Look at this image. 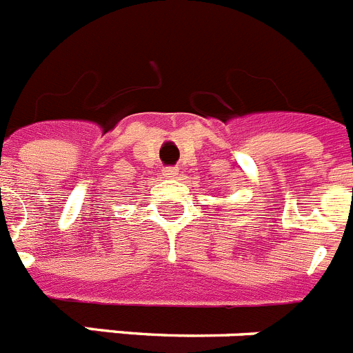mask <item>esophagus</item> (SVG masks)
<instances>
[{"instance_id":"esophagus-1","label":"esophagus","mask_w":353,"mask_h":353,"mask_svg":"<svg viewBox=\"0 0 353 353\" xmlns=\"http://www.w3.org/2000/svg\"><path fill=\"white\" fill-rule=\"evenodd\" d=\"M163 176L168 177V179H174V177L179 176V168H177V167H165L163 168Z\"/></svg>"}]
</instances>
